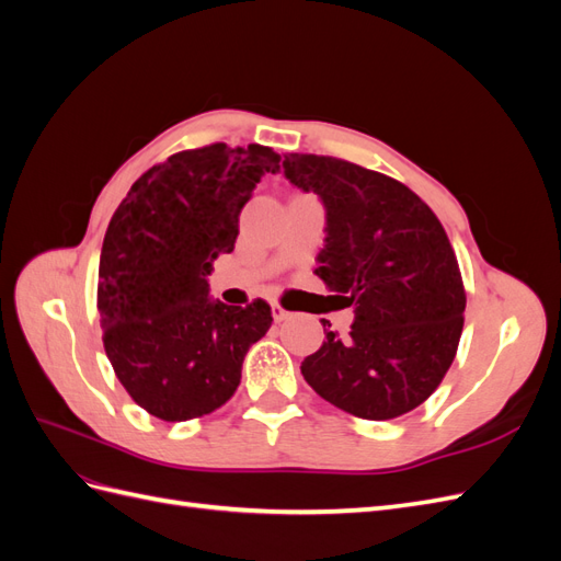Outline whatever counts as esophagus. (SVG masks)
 <instances>
[{"instance_id": "esophagus-1", "label": "esophagus", "mask_w": 561, "mask_h": 561, "mask_svg": "<svg viewBox=\"0 0 561 561\" xmlns=\"http://www.w3.org/2000/svg\"><path fill=\"white\" fill-rule=\"evenodd\" d=\"M271 313H274V320H276V322H283V320H287V318L293 316L290 311H285L278 301L271 304Z\"/></svg>"}]
</instances>
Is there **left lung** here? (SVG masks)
Here are the masks:
<instances>
[{"mask_svg": "<svg viewBox=\"0 0 561 561\" xmlns=\"http://www.w3.org/2000/svg\"><path fill=\"white\" fill-rule=\"evenodd\" d=\"M283 171L325 206L316 276L355 313L346 336L325 332L304 358V379L353 416L412 412L445 379L463 332L466 290L443 225L410 186L351 161L285 154Z\"/></svg>", "mask_w": 561, "mask_h": 561, "instance_id": "1", "label": "left lung"}]
</instances>
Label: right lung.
<instances>
[{"mask_svg": "<svg viewBox=\"0 0 561 561\" xmlns=\"http://www.w3.org/2000/svg\"><path fill=\"white\" fill-rule=\"evenodd\" d=\"M278 161L262 145L178 151L135 180L110 219L98 268L103 344L116 379L151 416L190 421L222 407L248 348L274 322L264 299L245 309L210 299L208 276Z\"/></svg>", "mask_w": 561, "mask_h": 561, "instance_id": "obj_1", "label": "right lung"}]
</instances>
